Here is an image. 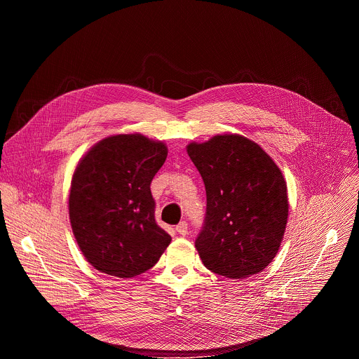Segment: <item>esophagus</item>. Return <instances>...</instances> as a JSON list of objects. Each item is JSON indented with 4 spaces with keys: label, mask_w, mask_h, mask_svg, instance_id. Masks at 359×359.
<instances>
[{
    "label": "esophagus",
    "mask_w": 359,
    "mask_h": 359,
    "mask_svg": "<svg viewBox=\"0 0 359 359\" xmlns=\"http://www.w3.org/2000/svg\"><path fill=\"white\" fill-rule=\"evenodd\" d=\"M176 231H177L180 236H186V234H187V223H186V222H180V223L176 226Z\"/></svg>",
    "instance_id": "esophagus-1"
}]
</instances>
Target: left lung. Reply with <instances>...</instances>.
<instances>
[{
  "instance_id": "obj_1",
  "label": "left lung",
  "mask_w": 359,
  "mask_h": 359,
  "mask_svg": "<svg viewBox=\"0 0 359 359\" xmlns=\"http://www.w3.org/2000/svg\"><path fill=\"white\" fill-rule=\"evenodd\" d=\"M187 153L206 187L208 208L196 248L203 264L229 278L264 270L281 245L288 219L284 176L252 140L217 135Z\"/></svg>"
}]
</instances>
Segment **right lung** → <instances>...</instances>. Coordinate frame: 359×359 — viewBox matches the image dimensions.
<instances>
[{
    "label": "right lung",
    "mask_w": 359,
    "mask_h": 359,
    "mask_svg": "<svg viewBox=\"0 0 359 359\" xmlns=\"http://www.w3.org/2000/svg\"><path fill=\"white\" fill-rule=\"evenodd\" d=\"M168 147L140 133L102 139L79 161L69 219L76 243L97 271L130 278L155 266L172 237L155 220L151 179Z\"/></svg>",
    "instance_id": "1"
}]
</instances>
